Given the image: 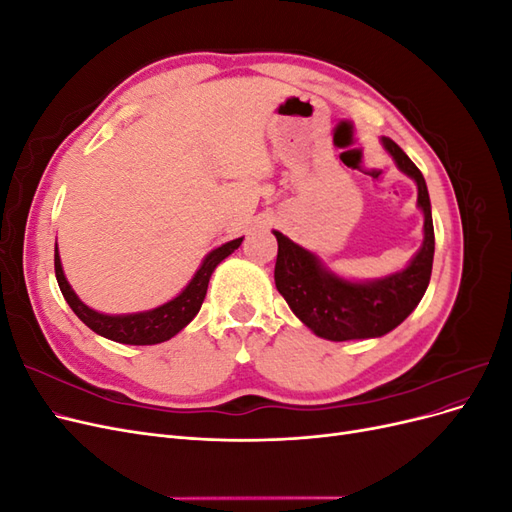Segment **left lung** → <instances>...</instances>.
I'll list each match as a JSON object with an SVG mask.
<instances>
[{
	"mask_svg": "<svg viewBox=\"0 0 512 512\" xmlns=\"http://www.w3.org/2000/svg\"><path fill=\"white\" fill-rule=\"evenodd\" d=\"M382 147L391 153L401 173L414 179L416 203L425 215L423 245L406 269L380 280L350 282L324 267L316 254L273 230L277 239V290L307 329L331 342L386 335L414 312L429 286L436 239L425 177L391 138L382 136Z\"/></svg>",
	"mask_w": 512,
	"mask_h": 512,
	"instance_id": "left-lung-1",
	"label": "left lung"
}]
</instances>
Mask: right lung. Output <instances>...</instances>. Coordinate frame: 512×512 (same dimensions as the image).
<instances>
[{
	"mask_svg": "<svg viewBox=\"0 0 512 512\" xmlns=\"http://www.w3.org/2000/svg\"><path fill=\"white\" fill-rule=\"evenodd\" d=\"M241 241H243V237L232 239L220 247H215L213 252H209L205 256L203 265L198 267L190 284L185 286L175 299H170L168 303H164L160 307L147 309V312L113 316V314H100V312H96V309L85 305L79 297H76V292L72 290V286L66 280L64 269H61L57 243H55V277H57L61 294H64V299L72 307V312L79 316L94 333H98L106 339H113V342L130 344V346L162 344V342H166V339L175 337L183 327H188V324L194 320L200 305H203V301H205L211 273L224 258H228L232 252L237 250Z\"/></svg>",
	"mask_w": 512,
	"mask_h": 512,
	"instance_id": "obj_1",
	"label": "right lung"
}]
</instances>
